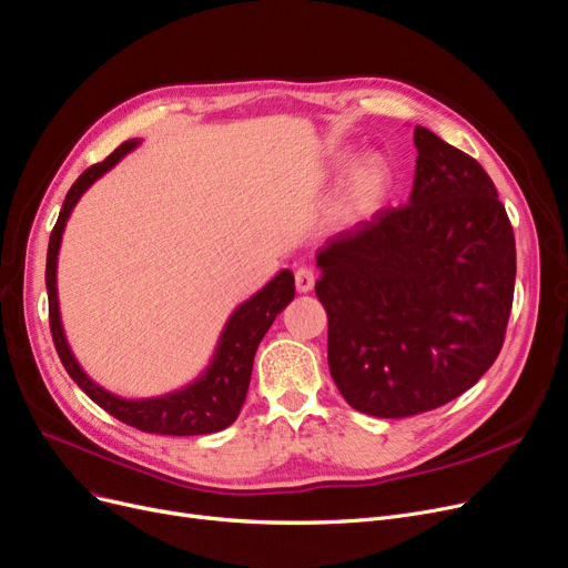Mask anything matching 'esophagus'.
Instances as JSON below:
<instances>
[{"label": "esophagus", "mask_w": 568, "mask_h": 568, "mask_svg": "<svg viewBox=\"0 0 568 568\" xmlns=\"http://www.w3.org/2000/svg\"><path fill=\"white\" fill-rule=\"evenodd\" d=\"M294 285H297V292H311L315 285V274L311 266H300L294 271Z\"/></svg>", "instance_id": "1"}]
</instances>
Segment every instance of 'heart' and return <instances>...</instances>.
<instances>
[{"instance_id": "b5f03b06", "label": "heart", "mask_w": 568, "mask_h": 568, "mask_svg": "<svg viewBox=\"0 0 568 568\" xmlns=\"http://www.w3.org/2000/svg\"><path fill=\"white\" fill-rule=\"evenodd\" d=\"M383 183H385V166L378 160L364 162L357 169L355 181L348 192V200H345V209L348 211L366 209V204L374 200L376 192L383 187Z\"/></svg>"}]
</instances>
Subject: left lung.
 <instances>
[{
	"instance_id": "1",
	"label": "left lung",
	"mask_w": 568,
	"mask_h": 568,
	"mask_svg": "<svg viewBox=\"0 0 568 568\" xmlns=\"http://www.w3.org/2000/svg\"><path fill=\"white\" fill-rule=\"evenodd\" d=\"M408 204L327 241L315 294L332 378L355 410L410 417L474 387L506 338L515 236L495 183L417 125Z\"/></svg>"
}]
</instances>
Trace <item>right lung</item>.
<instances>
[{
    "mask_svg": "<svg viewBox=\"0 0 568 568\" xmlns=\"http://www.w3.org/2000/svg\"><path fill=\"white\" fill-rule=\"evenodd\" d=\"M136 141L120 143L115 151L104 160L88 166L83 174L77 179L67 192V200L58 215V223L48 241V257H45V290H48V320H51V334L55 351L60 355L62 366L71 381L77 383L88 397L102 406L109 415L118 417L145 434H164V436H196V434H213L230 427L245 402V392L251 385L253 374V359L260 341L264 338L266 329L274 323L276 315L292 302L294 297V276L292 271H281V274L264 285L253 300L241 304L230 323L220 336L215 357L209 366V372L194 381L192 385L171 392L166 397L155 399H141L130 402L120 399L115 394L94 385L83 368L73 359L69 345L62 334L60 325V311H58V287H55V264L60 239L67 225V217L71 209L77 206L79 196L100 179L104 171H109L122 155L130 153Z\"/></svg>",
    "mask_w": 568,
    "mask_h": 568,
    "instance_id": "right-lung-1",
    "label": "right lung"
}]
</instances>
